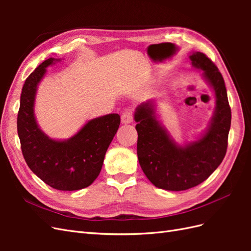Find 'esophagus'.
Segmentation results:
<instances>
[{"mask_svg": "<svg viewBox=\"0 0 251 251\" xmlns=\"http://www.w3.org/2000/svg\"><path fill=\"white\" fill-rule=\"evenodd\" d=\"M133 121V112L131 110H126L123 115H121V123L126 125V124H131Z\"/></svg>", "mask_w": 251, "mask_h": 251, "instance_id": "1", "label": "esophagus"}]
</instances>
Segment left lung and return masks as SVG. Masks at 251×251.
Instances as JSON below:
<instances>
[{
	"mask_svg": "<svg viewBox=\"0 0 251 251\" xmlns=\"http://www.w3.org/2000/svg\"><path fill=\"white\" fill-rule=\"evenodd\" d=\"M189 59L216 97L214 115L200 138L178 144L158 119L155 100L142 102L134 113L139 164L151 183L166 191H185L202 183L221 164L227 150L231 110L222 74L204 53L193 52Z\"/></svg>",
	"mask_w": 251,
	"mask_h": 251,
	"instance_id": "obj_1",
	"label": "left lung"
}]
</instances>
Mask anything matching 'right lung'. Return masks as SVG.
<instances>
[{
	"label": "right lung",
	"instance_id": "1",
	"mask_svg": "<svg viewBox=\"0 0 251 251\" xmlns=\"http://www.w3.org/2000/svg\"><path fill=\"white\" fill-rule=\"evenodd\" d=\"M59 60L46 59L27 77L21 94L18 134L23 156L37 177L58 191H77L92 184L100 175L120 116L113 113L91 119L69 139L55 140L45 134L34 115L35 95L47 67Z\"/></svg>",
	"mask_w": 251,
	"mask_h": 251
}]
</instances>
